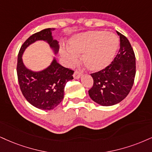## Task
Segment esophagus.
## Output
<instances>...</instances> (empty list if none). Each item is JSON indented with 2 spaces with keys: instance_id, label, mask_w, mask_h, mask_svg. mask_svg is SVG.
Wrapping results in <instances>:
<instances>
[{
  "instance_id": "1",
  "label": "esophagus",
  "mask_w": 152,
  "mask_h": 152,
  "mask_svg": "<svg viewBox=\"0 0 152 152\" xmlns=\"http://www.w3.org/2000/svg\"><path fill=\"white\" fill-rule=\"evenodd\" d=\"M82 75L81 72H78V71H75V72H74V75H73V77H74L75 79H80Z\"/></svg>"
}]
</instances>
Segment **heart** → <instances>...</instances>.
Instances as JSON below:
<instances>
[{"label":"heart","mask_w":152,"mask_h":152,"mask_svg":"<svg viewBox=\"0 0 152 152\" xmlns=\"http://www.w3.org/2000/svg\"><path fill=\"white\" fill-rule=\"evenodd\" d=\"M119 39L114 34L105 31H91L74 37L69 42V50H62L61 54L69 65H75L79 54L88 70L96 72L106 68L119 48Z\"/></svg>","instance_id":"obj_1"}]
</instances>
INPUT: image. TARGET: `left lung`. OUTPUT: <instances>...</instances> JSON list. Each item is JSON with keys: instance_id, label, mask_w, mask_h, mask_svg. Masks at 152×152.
<instances>
[{"instance_id": "left-lung-1", "label": "left lung", "mask_w": 152, "mask_h": 152, "mask_svg": "<svg viewBox=\"0 0 152 152\" xmlns=\"http://www.w3.org/2000/svg\"><path fill=\"white\" fill-rule=\"evenodd\" d=\"M120 49L112 63L104 70L91 74L93 87L89 95L103 106L118 104L128 95L136 73L135 56L128 39L118 31Z\"/></svg>"}]
</instances>
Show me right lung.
<instances>
[{
    "label": "right lung",
    "instance_id": "add662e5",
    "mask_svg": "<svg viewBox=\"0 0 152 152\" xmlns=\"http://www.w3.org/2000/svg\"><path fill=\"white\" fill-rule=\"evenodd\" d=\"M54 30V28H48L29 37L20 48L18 57L17 73L22 94L29 104L42 110L53 109L62 102L65 84L73 79L74 71L60 65L55 57L44 70H31L24 65L22 55L28 46L37 41L48 43L56 55L59 45L52 36Z\"/></svg>",
    "mask_w": 152,
    "mask_h": 152
}]
</instances>
